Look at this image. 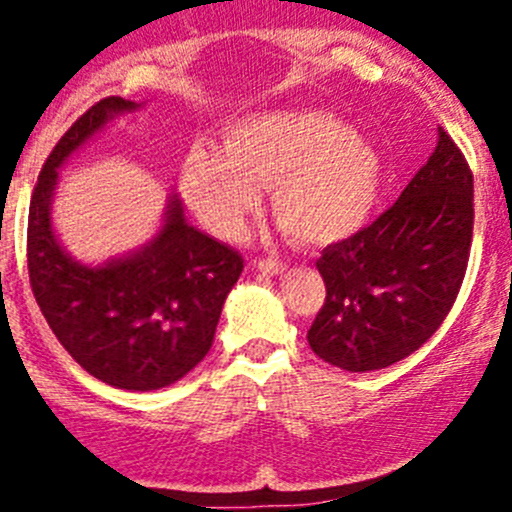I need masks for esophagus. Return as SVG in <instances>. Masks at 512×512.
Here are the masks:
<instances>
[{"instance_id": "34e87169", "label": "esophagus", "mask_w": 512, "mask_h": 512, "mask_svg": "<svg viewBox=\"0 0 512 512\" xmlns=\"http://www.w3.org/2000/svg\"><path fill=\"white\" fill-rule=\"evenodd\" d=\"M255 267L262 272V275H270V277L282 275V272L287 270L285 262H280V260H257Z\"/></svg>"}]
</instances>
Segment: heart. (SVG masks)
<instances>
[{"mask_svg": "<svg viewBox=\"0 0 512 512\" xmlns=\"http://www.w3.org/2000/svg\"><path fill=\"white\" fill-rule=\"evenodd\" d=\"M180 193L218 237H235L270 185V205L302 245L354 235L384 185L379 151L327 111L247 113L223 128V151L195 143L180 163Z\"/></svg>", "mask_w": 512, "mask_h": 512, "instance_id": "heart-1", "label": "heart"}]
</instances>
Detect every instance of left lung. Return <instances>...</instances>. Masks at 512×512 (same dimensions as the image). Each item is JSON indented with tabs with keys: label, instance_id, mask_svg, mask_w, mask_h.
I'll return each mask as SVG.
<instances>
[{
	"label": "left lung",
	"instance_id": "1",
	"mask_svg": "<svg viewBox=\"0 0 512 512\" xmlns=\"http://www.w3.org/2000/svg\"><path fill=\"white\" fill-rule=\"evenodd\" d=\"M473 237V175L443 128L401 198L317 260L327 299L307 342L344 371L386 369L421 349L451 312Z\"/></svg>",
	"mask_w": 512,
	"mask_h": 512
}]
</instances>
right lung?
<instances>
[{"instance_id":"add662e5","label":"right lung","mask_w":512,"mask_h":512,"mask_svg":"<svg viewBox=\"0 0 512 512\" xmlns=\"http://www.w3.org/2000/svg\"><path fill=\"white\" fill-rule=\"evenodd\" d=\"M141 108L103 98L61 136L36 180L27 235L29 280L51 332L81 369L126 391L165 389L205 359L242 272L232 247L188 223L178 193L151 240L106 262L76 260L59 240L51 215L59 170L108 123Z\"/></svg>"}]
</instances>
